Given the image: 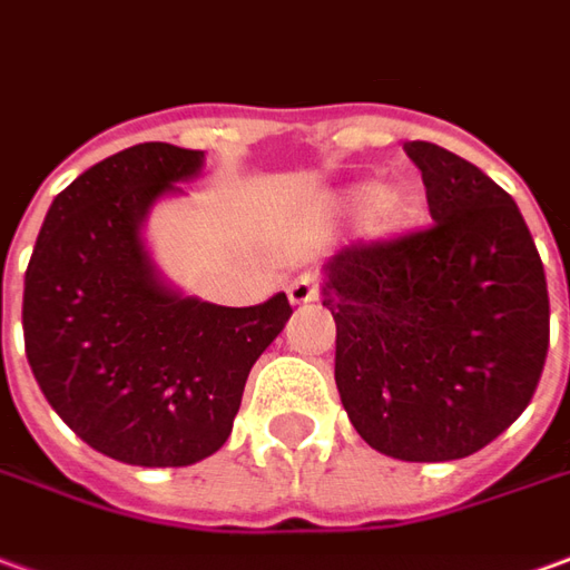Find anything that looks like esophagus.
Returning a JSON list of instances; mask_svg holds the SVG:
<instances>
[{"label":"esophagus","mask_w":570,"mask_h":570,"mask_svg":"<svg viewBox=\"0 0 570 570\" xmlns=\"http://www.w3.org/2000/svg\"><path fill=\"white\" fill-rule=\"evenodd\" d=\"M286 296L293 305H308L317 298V277L314 274H298L293 284L286 286Z\"/></svg>","instance_id":"1"}]
</instances>
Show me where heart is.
<instances>
[{"instance_id": "1", "label": "heart", "mask_w": 570, "mask_h": 570, "mask_svg": "<svg viewBox=\"0 0 570 570\" xmlns=\"http://www.w3.org/2000/svg\"><path fill=\"white\" fill-rule=\"evenodd\" d=\"M345 209H364V230L376 240H395L420 225L423 197L416 188H380L376 181H357L340 197Z\"/></svg>"}]
</instances>
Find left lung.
Returning a JSON list of instances; mask_svg holds the SVG:
<instances>
[{"label": "left lung", "mask_w": 570, "mask_h": 570, "mask_svg": "<svg viewBox=\"0 0 570 570\" xmlns=\"http://www.w3.org/2000/svg\"><path fill=\"white\" fill-rule=\"evenodd\" d=\"M435 225L324 265L336 389L373 451L444 463L481 451L531 404L549 348L534 237L507 190L429 141L404 145Z\"/></svg>", "instance_id": "1"}]
</instances>
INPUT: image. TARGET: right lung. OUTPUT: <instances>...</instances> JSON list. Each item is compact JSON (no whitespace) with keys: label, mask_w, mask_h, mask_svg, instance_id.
Instances as JSON below:
<instances>
[{"label":"right lung","mask_w":570,"mask_h":570,"mask_svg":"<svg viewBox=\"0 0 570 570\" xmlns=\"http://www.w3.org/2000/svg\"><path fill=\"white\" fill-rule=\"evenodd\" d=\"M203 163V150L163 141L95 163L51 200L23 274V345L42 395L119 463L213 456L249 370L293 314L286 293L249 308L185 296L154 265L147 216Z\"/></svg>","instance_id":"obj_1"}]
</instances>
